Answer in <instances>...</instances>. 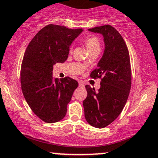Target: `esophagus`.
Instances as JSON below:
<instances>
[{
    "instance_id": "34e87169",
    "label": "esophagus",
    "mask_w": 158,
    "mask_h": 158,
    "mask_svg": "<svg viewBox=\"0 0 158 158\" xmlns=\"http://www.w3.org/2000/svg\"><path fill=\"white\" fill-rule=\"evenodd\" d=\"M79 86H80V87L84 86V83H83L81 81H79Z\"/></svg>"
}]
</instances>
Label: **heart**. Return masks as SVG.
<instances>
[{"mask_svg": "<svg viewBox=\"0 0 158 158\" xmlns=\"http://www.w3.org/2000/svg\"><path fill=\"white\" fill-rule=\"evenodd\" d=\"M84 42L88 48V51L95 50V49L100 48V44H99V41L97 37L94 35H89L84 39ZM72 50V47L70 48V51Z\"/></svg>", "mask_w": 158, "mask_h": 158, "instance_id": "obj_1", "label": "heart"}]
</instances>
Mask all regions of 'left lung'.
Segmentation results:
<instances>
[{
  "label": "left lung",
  "instance_id": "obj_1",
  "mask_svg": "<svg viewBox=\"0 0 158 158\" xmlns=\"http://www.w3.org/2000/svg\"><path fill=\"white\" fill-rule=\"evenodd\" d=\"M103 36L105 50L92 78H102L96 91L85 85L88 96L83 101L85 117L90 126L102 128L118 117L127 102L131 85L130 57L124 39L110 25L88 29Z\"/></svg>",
  "mask_w": 158,
  "mask_h": 158
}]
</instances>
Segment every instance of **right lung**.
<instances>
[{"label": "right lung", "mask_w": 158, "mask_h": 158, "mask_svg": "<svg viewBox=\"0 0 158 158\" xmlns=\"http://www.w3.org/2000/svg\"><path fill=\"white\" fill-rule=\"evenodd\" d=\"M83 31L49 24L41 29L26 49L21 70V89L33 113L48 123L65 117L78 82L70 77H52L53 65L68 57L72 42Z\"/></svg>", "instance_id": "right-lung-1"}]
</instances>
